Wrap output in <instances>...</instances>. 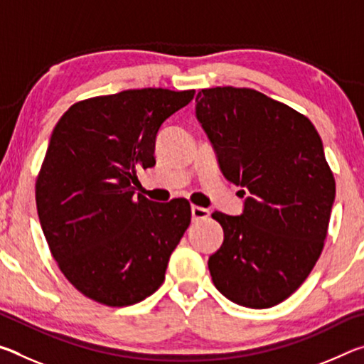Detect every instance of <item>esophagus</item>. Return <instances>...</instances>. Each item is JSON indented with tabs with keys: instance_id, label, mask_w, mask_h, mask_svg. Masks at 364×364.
I'll return each mask as SVG.
<instances>
[{
	"instance_id": "34e87169",
	"label": "esophagus",
	"mask_w": 364,
	"mask_h": 364,
	"mask_svg": "<svg viewBox=\"0 0 364 364\" xmlns=\"http://www.w3.org/2000/svg\"><path fill=\"white\" fill-rule=\"evenodd\" d=\"M207 208L199 207V205H191V215H193V220H204L208 217Z\"/></svg>"
}]
</instances>
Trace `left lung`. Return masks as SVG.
Wrapping results in <instances>:
<instances>
[{"instance_id": "left-lung-1", "label": "left lung", "mask_w": 364, "mask_h": 364, "mask_svg": "<svg viewBox=\"0 0 364 364\" xmlns=\"http://www.w3.org/2000/svg\"><path fill=\"white\" fill-rule=\"evenodd\" d=\"M196 117L226 180L249 193L239 217L212 213L225 232L208 258L213 284L237 305H278L304 284L328 236L336 181L323 141L304 114L250 88L200 90Z\"/></svg>"}]
</instances>
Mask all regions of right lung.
<instances>
[{"mask_svg": "<svg viewBox=\"0 0 364 364\" xmlns=\"http://www.w3.org/2000/svg\"><path fill=\"white\" fill-rule=\"evenodd\" d=\"M194 90H127L75 102L54 127L35 199L49 250L85 297L128 306L162 286L191 223L186 199L134 196L138 171L156 165L162 123Z\"/></svg>", "mask_w": 364, "mask_h": 364, "instance_id": "1", "label": "right lung"}]
</instances>
